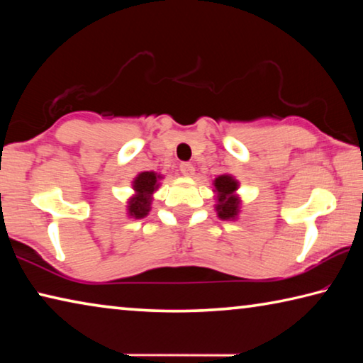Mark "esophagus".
I'll use <instances>...</instances> for the list:
<instances>
[{
    "label": "esophagus",
    "instance_id": "esophagus-1",
    "mask_svg": "<svg viewBox=\"0 0 363 363\" xmlns=\"http://www.w3.org/2000/svg\"><path fill=\"white\" fill-rule=\"evenodd\" d=\"M179 169H181V173H182L184 176H187V177L194 176V171H195L194 164H192V163H187V162L181 163V164H179Z\"/></svg>",
    "mask_w": 363,
    "mask_h": 363
}]
</instances>
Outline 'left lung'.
Instances as JSON below:
<instances>
[{"label": "left lung", "instance_id": "8db88e82", "mask_svg": "<svg viewBox=\"0 0 363 363\" xmlns=\"http://www.w3.org/2000/svg\"><path fill=\"white\" fill-rule=\"evenodd\" d=\"M214 187L218 192V216L220 219H235L238 214V205H240V200L235 195L238 182L232 176L223 174L214 179Z\"/></svg>", "mask_w": 363, "mask_h": 363}]
</instances>
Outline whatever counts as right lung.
<instances>
[{
  "instance_id": "add662e5",
  "label": "right lung",
  "mask_w": 363,
  "mask_h": 363,
  "mask_svg": "<svg viewBox=\"0 0 363 363\" xmlns=\"http://www.w3.org/2000/svg\"><path fill=\"white\" fill-rule=\"evenodd\" d=\"M160 177L162 176L153 173V171H144V173L138 174V177L133 182L136 195H134L130 200V203H128V214H130V216L139 219L149 214L152 194L158 189Z\"/></svg>"
}]
</instances>
